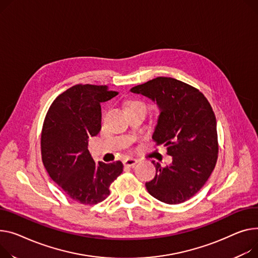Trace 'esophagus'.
<instances>
[{
    "mask_svg": "<svg viewBox=\"0 0 258 258\" xmlns=\"http://www.w3.org/2000/svg\"><path fill=\"white\" fill-rule=\"evenodd\" d=\"M137 164V160L132 159V158H126L123 160V165L125 167H134Z\"/></svg>",
    "mask_w": 258,
    "mask_h": 258,
    "instance_id": "34e87169",
    "label": "esophagus"
}]
</instances>
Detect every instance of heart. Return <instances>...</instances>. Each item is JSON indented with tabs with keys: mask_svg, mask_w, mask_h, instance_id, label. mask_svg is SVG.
Listing matches in <instances>:
<instances>
[{
	"mask_svg": "<svg viewBox=\"0 0 258 258\" xmlns=\"http://www.w3.org/2000/svg\"><path fill=\"white\" fill-rule=\"evenodd\" d=\"M132 106H143V104H141V102H139V101H133V102H131V104L127 106V108L128 107H132ZM144 107V106H143Z\"/></svg>",
	"mask_w": 258,
	"mask_h": 258,
	"instance_id": "heart-1",
	"label": "heart"
}]
</instances>
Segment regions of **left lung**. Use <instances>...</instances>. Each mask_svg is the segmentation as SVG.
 Returning <instances> with one entry per match:
<instances>
[{
	"label": "left lung",
	"instance_id": "obj_1",
	"mask_svg": "<svg viewBox=\"0 0 258 258\" xmlns=\"http://www.w3.org/2000/svg\"><path fill=\"white\" fill-rule=\"evenodd\" d=\"M160 110L152 139L167 146L172 163L156 166V176L145 183L158 200L177 204L193 197L208 181L218 159L217 121L209 100L196 88L173 78L159 77L135 86Z\"/></svg>",
	"mask_w": 258,
	"mask_h": 258
}]
</instances>
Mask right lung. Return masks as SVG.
Wrapping results in <instances>:
<instances>
[{
    "label": "right lung",
    "mask_w": 258,
    "mask_h": 258,
    "mask_svg": "<svg viewBox=\"0 0 258 258\" xmlns=\"http://www.w3.org/2000/svg\"><path fill=\"white\" fill-rule=\"evenodd\" d=\"M107 86L76 85L50 105L41 133V156L48 175L63 192L83 204L110 195V184L122 173L120 161L95 163L88 140L101 128L100 102L116 96Z\"/></svg>",
    "instance_id": "1"
}]
</instances>
